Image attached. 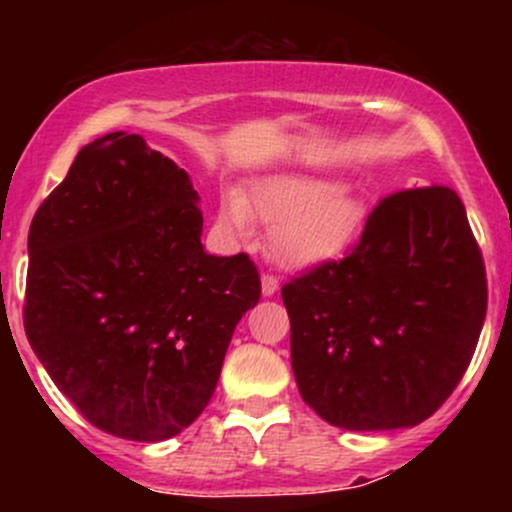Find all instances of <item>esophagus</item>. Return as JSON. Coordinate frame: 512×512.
Returning <instances> with one entry per match:
<instances>
[{
  "label": "esophagus",
  "instance_id": "esophagus-1",
  "mask_svg": "<svg viewBox=\"0 0 512 512\" xmlns=\"http://www.w3.org/2000/svg\"><path fill=\"white\" fill-rule=\"evenodd\" d=\"M276 289H279V279L272 274L262 276V296H274Z\"/></svg>",
  "mask_w": 512,
  "mask_h": 512
}]
</instances>
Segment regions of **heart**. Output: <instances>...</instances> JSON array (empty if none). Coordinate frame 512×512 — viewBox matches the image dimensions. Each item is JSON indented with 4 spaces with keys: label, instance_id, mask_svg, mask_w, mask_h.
<instances>
[{
    "label": "heart",
    "instance_id": "heart-1",
    "mask_svg": "<svg viewBox=\"0 0 512 512\" xmlns=\"http://www.w3.org/2000/svg\"><path fill=\"white\" fill-rule=\"evenodd\" d=\"M366 204L344 182L310 175H269L252 182L248 195L228 192L216 226L223 236L248 240L252 221L272 228L269 255L286 272H315L337 262L356 243Z\"/></svg>",
    "mask_w": 512,
    "mask_h": 512
}]
</instances>
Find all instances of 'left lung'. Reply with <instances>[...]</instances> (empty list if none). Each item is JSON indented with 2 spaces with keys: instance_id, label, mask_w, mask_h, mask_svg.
<instances>
[{
  "instance_id": "8db88e82",
  "label": "left lung",
  "mask_w": 512,
  "mask_h": 512,
  "mask_svg": "<svg viewBox=\"0 0 512 512\" xmlns=\"http://www.w3.org/2000/svg\"><path fill=\"white\" fill-rule=\"evenodd\" d=\"M303 402L346 431L426 421L452 395L486 317V272L450 187L385 197L356 248L281 289Z\"/></svg>"
}]
</instances>
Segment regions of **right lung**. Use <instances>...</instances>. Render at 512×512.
Listing matches in <instances>:
<instances>
[{"label": "right lung", "instance_id": "add662e5", "mask_svg": "<svg viewBox=\"0 0 512 512\" xmlns=\"http://www.w3.org/2000/svg\"><path fill=\"white\" fill-rule=\"evenodd\" d=\"M202 223L190 175L127 132L86 144L35 211L26 337L105 433L158 443L185 431L260 301L250 257L204 252Z\"/></svg>", "mask_w": 512, "mask_h": 512}]
</instances>
